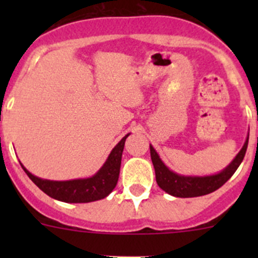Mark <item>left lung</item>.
Wrapping results in <instances>:
<instances>
[{"label": "left lung", "instance_id": "1", "mask_svg": "<svg viewBox=\"0 0 258 258\" xmlns=\"http://www.w3.org/2000/svg\"><path fill=\"white\" fill-rule=\"evenodd\" d=\"M247 145H248V137H247L246 142H244L243 147L241 148L238 155L233 158L232 162L220 173L211 176H183L173 172L161 161L158 153L150 145L151 160H152L153 167H155L156 182L160 186V188L175 197L186 199V197H199L209 195L220 188L221 186H223L228 179L232 177V175L236 172V170L243 160L244 155H246Z\"/></svg>", "mask_w": 258, "mask_h": 258}]
</instances>
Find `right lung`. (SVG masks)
<instances>
[{
	"mask_svg": "<svg viewBox=\"0 0 258 258\" xmlns=\"http://www.w3.org/2000/svg\"><path fill=\"white\" fill-rule=\"evenodd\" d=\"M128 135H126L114 146L106 162L92 177L71 179V181H49V179L36 177L23 167L22 163H20L31 181L52 199L67 204H86V202L98 201L107 197L116 187L124 141Z\"/></svg>",
	"mask_w": 258,
	"mask_h": 258,
	"instance_id": "add662e5",
	"label": "right lung"
}]
</instances>
